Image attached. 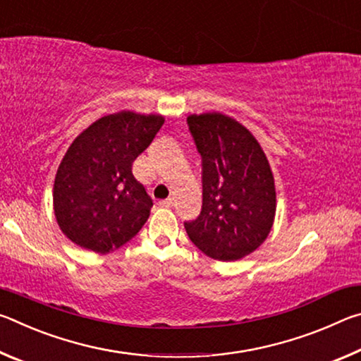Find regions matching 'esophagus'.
<instances>
[{"label": "esophagus", "mask_w": 361, "mask_h": 361, "mask_svg": "<svg viewBox=\"0 0 361 361\" xmlns=\"http://www.w3.org/2000/svg\"><path fill=\"white\" fill-rule=\"evenodd\" d=\"M173 202H175V199L173 197H167V199H164V200H161V204L162 207H172L173 205Z\"/></svg>", "instance_id": "obj_1"}]
</instances>
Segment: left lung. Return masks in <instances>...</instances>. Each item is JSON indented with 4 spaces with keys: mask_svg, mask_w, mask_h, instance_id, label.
Wrapping results in <instances>:
<instances>
[{
    "mask_svg": "<svg viewBox=\"0 0 361 361\" xmlns=\"http://www.w3.org/2000/svg\"><path fill=\"white\" fill-rule=\"evenodd\" d=\"M202 156V212L185 223L189 239L218 261L262 245L276 218L274 175L261 145L239 121L212 111L188 116Z\"/></svg>",
    "mask_w": 361,
    "mask_h": 361,
    "instance_id": "8db88e82",
    "label": "left lung"
}]
</instances>
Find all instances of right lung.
<instances>
[{
	"instance_id": "1",
	"label": "right lung",
	"mask_w": 361,
	"mask_h": 361,
	"mask_svg": "<svg viewBox=\"0 0 361 361\" xmlns=\"http://www.w3.org/2000/svg\"><path fill=\"white\" fill-rule=\"evenodd\" d=\"M166 118L122 111L92 122L73 140L54 181V215L78 247L106 255L149 218L152 200L132 173Z\"/></svg>"
}]
</instances>
